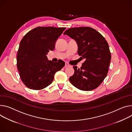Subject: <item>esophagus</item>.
<instances>
[{
	"label": "esophagus",
	"mask_w": 132,
	"mask_h": 132,
	"mask_svg": "<svg viewBox=\"0 0 132 132\" xmlns=\"http://www.w3.org/2000/svg\"><path fill=\"white\" fill-rule=\"evenodd\" d=\"M70 66H71V65H70V64H69L68 63H65V67H70Z\"/></svg>",
	"instance_id": "obj_1"
}]
</instances>
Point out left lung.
I'll return each mask as SVG.
<instances>
[{
  "label": "left lung",
  "mask_w": 132,
  "mask_h": 132,
  "mask_svg": "<svg viewBox=\"0 0 132 132\" xmlns=\"http://www.w3.org/2000/svg\"><path fill=\"white\" fill-rule=\"evenodd\" d=\"M64 34L76 41L78 55L86 59L80 68L73 66L75 72L69 77L70 82L81 90L96 88L106 77L111 62L107 41L99 32L89 27L70 28Z\"/></svg>",
  "instance_id": "1"
}]
</instances>
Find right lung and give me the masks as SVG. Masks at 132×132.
I'll list each match as a JSON object with an SVG mask.
<instances>
[{"mask_svg": "<svg viewBox=\"0 0 132 132\" xmlns=\"http://www.w3.org/2000/svg\"><path fill=\"white\" fill-rule=\"evenodd\" d=\"M66 28L38 27L28 32L20 41L17 66L21 80L28 88L40 90L53 82L54 75L64 66L59 59L48 61L46 55L53 51L58 38Z\"/></svg>", "mask_w": 132, "mask_h": 132, "instance_id": "right-lung-1", "label": "right lung"}]
</instances>
